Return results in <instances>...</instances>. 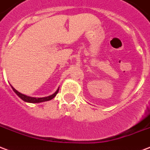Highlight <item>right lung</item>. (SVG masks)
Here are the masks:
<instances>
[{"instance_id":"add662e5","label":"right lung","mask_w":150,"mask_h":150,"mask_svg":"<svg viewBox=\"0 0 150 150\" xmlns=\"http://www.w3.org/2000/svg\"><path fill=\"white\" fill-rule=\"evenodd\" d=\"M11 87H12V90L14 91L16 94L19 96V97L21 99V100H23V101H25V102H28V103H42V102H45V101H49L50 100H52L53 98L55 97V96L58 94V90H59V88H58V89L56 90V92L54 93H53L52 95L49 96H46V97H40V98H35V97H31V96H28L27 95H24V94H22V93H20V92H18L17 90L15 89L14 88L12 87V85H11Z\"/></svg>"}]
</instances>
